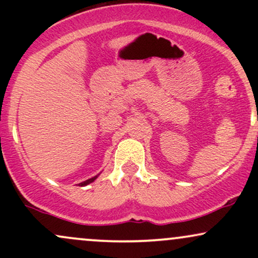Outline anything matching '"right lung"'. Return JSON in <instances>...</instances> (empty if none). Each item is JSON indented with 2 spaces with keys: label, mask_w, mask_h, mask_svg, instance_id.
<instances>
[{
  "label": "right lung",
  "mask_w": 258,
  "mask_h": 258,
  "mask_svg": "<svg viewBox=\"0 0 258 258\" xmlns=\"http://www.w3.org/2000/svg\"><path fill=\"white\" fill-rule=\"evenodd\" d=\"M96 178H97V176H96V177H93V178H91V179L85 180V182H82V183H81V185H87V184H90V183L93 182V180L96 179Z\"/></svg>",
  "instance_id": "1"
}]
</instances>
